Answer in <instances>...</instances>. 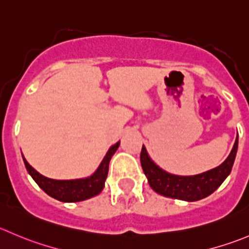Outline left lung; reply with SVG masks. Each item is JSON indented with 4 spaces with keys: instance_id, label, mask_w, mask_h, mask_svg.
I'll list each match as a JSON object with an SVG mask.
<instances>
[{
    "instance_id": "left-lung-1",
    "label": "left lung",
    "mask_w": 249,
    "mask_h": 249,
    "mask_svg": "<svg viewBox=\"0 0 249 249\" xmlns=\"http://www.w3.org/2000/svg\"><path fill=\"white\" fill-rule=\"evenodd\" d=\"M237 147L238 135L230 154L220 165L204 173L190 176L175 175L161 169L152 160L144 146H142L140 159L144 175L147 176L153 191L169 198L195 202L208 197L225 181L232 169Z\"/></svg>"
}]
</instances>
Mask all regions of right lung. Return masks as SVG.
Masks as SVG:
<instances>
[{"instance_id":"obj_1","label":"right lung","mask_w":249,"mask_h":249,"mask_svg":"<svg viewBox=\"0 0 249 249\" xmlns=\"http://www.w3.org/2000/svg\"><path fill=\"white\" fill-rule=\"evenodd\" d=\"M119 144L120 141H118L117 143L110 146V148L106 153L105 158L102 159L101 164L92 175L83 178H73V180H55V178H46V176L41 175L38 171H36L26 161L23 153H21V157H23L24 164H25L28 173L30 174L34 181L40 186L48 196L60 202L71 203V202L85 201V199L97 196L102 192V190L105 189V182L108 175L109 161L112 159L113 154L115 153V151L119 147Z\"/></svg>"}]
</instances>
